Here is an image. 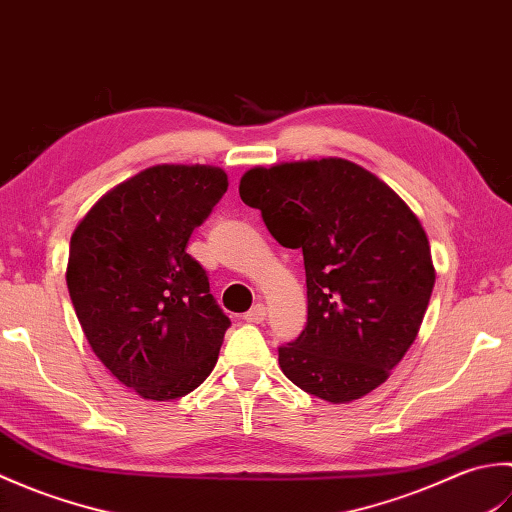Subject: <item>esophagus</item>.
I'll return each instance as SVG.
<instances>
[{"label":"esophagus","mask_w":512,"mask_h":512,"mask_svg":"<svg viewBox=\"0 0 512 512\" xmlns=\"http://www.w3.org/2000/svg\"><path fill=\"white\" fill-rule=\"evenodd\" d=\"M264 319H266L264 303H255V306L244 314V321H248V323H264Z\"/></svg>","instance_id":"esophagus-1"}]
</instances>
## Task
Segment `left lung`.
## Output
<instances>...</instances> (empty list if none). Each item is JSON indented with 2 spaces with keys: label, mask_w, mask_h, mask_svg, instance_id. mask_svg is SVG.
Returning <instances> with one entry per match:
<instances>
[{
  "label": "left lung",
  "mask_w": 512,
  "mask_h": 512,
  "mask_svg": "<svg viewBox=\"0 0 512 512\" xmlns=\"http://www.w3.org/2000/svg\"><path fill=\"white\" fill-rule=\"evenodd\" d=\"M239 198L262 211L281 246L303 253L308 323L279 347L281 372L334 405L383 385L416 341L436 284L418 217L343 158L255 167Z\"/></svg>",
  "instance_id": "1"
}]
</instances>
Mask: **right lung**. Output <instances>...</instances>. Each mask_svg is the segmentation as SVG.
<instances>
[{
	"label": "right lung",
	"instance_id": "1",
	"mask_svg": "<svg viewBox=\"0 0 512 512\" xmlns=\"http://www.w3.org/2000/svg\"><path fill=\"white\" fill-rule=\"evenodd\" d=\"M228 189L224 169L156 165L96 202L70 239V299L99 361L138 396L176 400L213 372L228 321L189 237Z\"/></svg>",
	"mask_w": 512,
	"mask_h": 512
}]
</instances>
